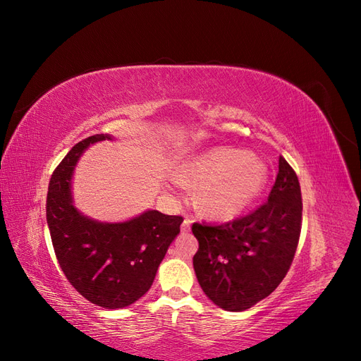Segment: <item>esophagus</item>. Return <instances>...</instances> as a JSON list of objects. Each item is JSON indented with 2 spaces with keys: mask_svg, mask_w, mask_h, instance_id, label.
<instances>
[{
  "mask_svg": "<svg viewBox=\"0 0 361 361\" xmlns=\"http://www.w3.org/2000/svg\"><path fill=\"white\" fill-rule=\"evenodd\" d=\"M180 231L183 232V233H188L190 231H191V220L188 216H185V220H183V223H182V226H180Z\"/></svg>",
  "mask_w": 361,
  "mask_h": 361,
  "instance_id": "obj_1",
  "label": "esophagus"
}]
</instances>
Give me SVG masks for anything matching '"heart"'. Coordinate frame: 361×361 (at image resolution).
Wrapping results in <instances>:
<instances>
[{"mask_svg":"<svg viewBox=\"0 0 361 361\" xmlns=\"http://www.w3.org/2000/svg\"><path fill=\"white\" fill-rule=\"evenodd\" d=\"M179 180L203 187L199 202L206 214L232 218L264 190L267 170L247 152L216 147L185 164Z\"/></svg>","mask_w":361,"mask_h":361,"instance_id":"heart-1","label":"heart"}]
</instances>
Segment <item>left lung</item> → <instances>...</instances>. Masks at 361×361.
<instances>
[{"instance_id": "1", "label": "left lung", "mask_w": 361, "mask_h": 361, "mask_svg": "<svg viewBox=\"0 0 361 361\" xmlns=\"http://www.w3.org/2000/svg\"><path fill=\"white\" fill-rule=\"evenodd\" d=\"M301 223L298 176L280 157L265 203L223 224H192L199 241L192 265L203 292L228 312L247 310L267 298L292 265Z\"/></svg>"}]
</instances>
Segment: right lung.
I'll return each mask as SVG.
<instances>
[{
  "label": "right lung",
  "instance_id": "1",
  "mask_svg": "<svg viewBox=\"0 0 361 361\" xmlns=\"http://www.w3.org/2000/svg\"><path fill=\"white\" fill-rule=\"evenodd\" d=\"M110 138L96 134L76 143L54 170L47 195V221L59 265L85 300L123 309L150 289L167 248L180 232V215L147 211L133 220L105 224L72 204L71 174L84 149Z\"/></svg>",
  "mask_w": 361,
  "mask_h": 361
}]
</instances>
